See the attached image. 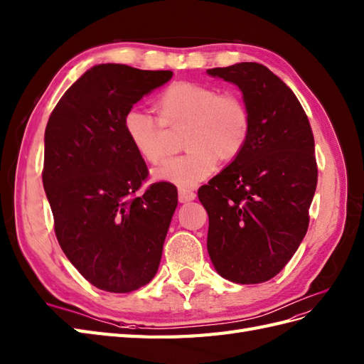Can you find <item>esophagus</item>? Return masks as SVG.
Here are the masks:
<instances>
[{
	"mask_svg": "<svg viewBox=\"0 0 364 364\" xmlns=\"http://www.w3.org/2000/svg\"><path fill=\"white\" fill-rule=\"evenodd\" d=\"M196 199V193L193 190H187V188H181L179 190V202L185 203V202H190Z\"/></svg>",
	"mask_w": 364,
	"mask_h": 364,
	"instance_id": "1",
	"label": "esophagus"
}]
</instances>
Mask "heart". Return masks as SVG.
<instances>
[{
    "mask_svg": "<svg viewBox=\"0 0 364 364\" xmlns=\"http://www.w3.org/2000/svg\"><path fill=\"white\" fill-rule=\"evenodd\" d=\"M161 119L131 108L123 128L134 151L148 164H161L170 148V131L185 132L187 153L165 162L154 177L179 187H194L216 170L219 161L232 162L249 141L252 120L247 105L233 92L208 85L177 82L159 95Z\"/></svg>",
    "mask_w": 364,
    "mask_h": 364,
    "instance_id": "heart-1",
    "label": "heart"
}]
</instances>
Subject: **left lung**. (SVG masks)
Segmentation results:
<instances>
[{
	"instance_id": "left-lung-1",
	"label": "left lung",
	"mask_w": 364,
	"mask_h": 364,
	"mask_svg": "<svg viewBox=\"0 0 364 364\" xmlns=\"http://www.w3.org/2000/svg\"><path fill=\"white\" fill-rule=\"evenodd\" d=\"M236 85L250 112L237 159L199 188L207 249L220 277L259 284L284 269L306 236L318 168L312 128L290 87L259 63L207 70Z\"/></svg>"
}]
</instances>
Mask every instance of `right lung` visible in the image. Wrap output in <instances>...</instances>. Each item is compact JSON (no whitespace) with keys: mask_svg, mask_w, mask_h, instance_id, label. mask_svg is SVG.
Here are the masks:
<instances>
[{"mask_svg":"<svg viewBox=\"0 0 364 364\" xmlns=\"http://www.w3.org/2000/svg\"><path fill=\"white\" fill-rule=\"evenodd\" d=\"M171 70L97 65L52 111L44 132L43 187L61 250L97 289L128 294L157 273L177 188L157 182L136 196L148 168L123 117Z\"/></svg>","mask_w":364,"mask_h":364,"instance_id":"right-lung-1","label":"right lung"}]
</instances>
